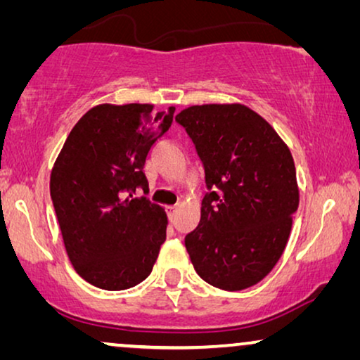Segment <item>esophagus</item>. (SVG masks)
<instances>
[{
    "label": "esophagus",
    "mask_w": 360,
    "mask_h": 360,
    "mask_svg": "<svg viewBox=\"0 0 360 360\" xmlns=\"http://www.w3.org/2000/svg\"><path fill=\"white\" fill-rule=\"evenodd\" d=\"M167 213H169L170 219H174L176 213H179V206H169V208H167Z\"/></svg>",
    "instance_id": "esophagus-1"
}]
</instances>
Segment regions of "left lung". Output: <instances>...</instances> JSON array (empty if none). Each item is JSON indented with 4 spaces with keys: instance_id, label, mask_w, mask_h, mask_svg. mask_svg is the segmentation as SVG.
<instances>
[{
    "instance_id": "obj_1",
    "label": "left lung",
    "mask_w": 360,
    "mask_h": 360,
    "mask_svg": "<svg viewBox=\"0 0 360 360\" xmlns=\"http://www.w3.org/2000/svg\"><path fill=\"white\" fill-rule=\"evenodd\" d=\"M203 160L198 228L185 248L205 282L238 292L267 277L282 257L300 191L288 146L262 116L240 105H195L175 116Z\"/></svg>"
}]
</instances>
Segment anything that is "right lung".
<instances>
[{"instance_id": "obj_1", "label": "right lung", "mask_w": 360, "mask_h": 360, "mask_svg": "<svg viewBox=\"0 0 360 360\" xmlns=\"http://www.w3.org/2000/svg\"><path fill=\"white\" fill-rule=\"evenodd\" d=\"M175 108L103 103L68 134L51 174V196L68 259L82 278L126 290L152 272L167 236L162 206L134 198L149 188L146 157L169 131Z\"/></svg>"}]
</instances>
